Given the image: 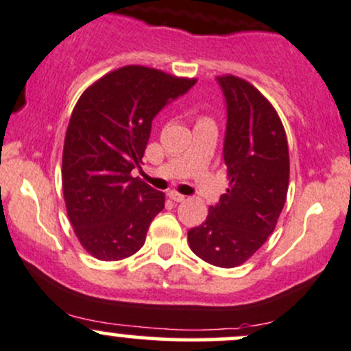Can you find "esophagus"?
<instances>
[{
	"label": "esophagus",
	"mask_w": 351,
	"mask_h": 351,
	"mask_svg": "<svg viewBox=\"0 0 351 351\" xmlns=\"http://www.w3.org/2000/svg\"><path fill=\"white\" fill-rule=\"evenodd\" d=\"M168 196L173 199V202H176V203H182V202H184V199H186V196L178 193V191H169Z\"/></svg>",
	"instance_id": "esophagus-1"
}]
</instances>
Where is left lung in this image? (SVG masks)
<instances>
[{
  "mask_svg": "<svg viewBox=\"0 0 351 351\" xmlns=\"http://www.w3.org/2000/svg\"><path fill=\"white\" fill-rule=\"evenodd\" d=\"M226 99L223 160L228 188L205 223L188 232L191 252L206 263L234 268L255 255L275 230L288 193L290 156L283 123L253 84L218 76Z\"/></svg>",
  "mask_w": 351,
  "mask_h": 351,
  "instance_id": "8db88e82",
  "label": "left lung"
}]
</instances>
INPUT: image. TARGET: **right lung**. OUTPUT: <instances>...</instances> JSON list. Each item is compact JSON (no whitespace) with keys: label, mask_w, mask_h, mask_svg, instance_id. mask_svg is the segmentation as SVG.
Returning <instances> with one entry per match:
<instances>
[{"label":"right lung","mask_w":351,"mask_h":351,"mask_svg":"<svg viewBox=\"0 0 351 351\" xmlns=\"http://www.w3.org/2000/svg\"><path fill=\"white\" fill-rule=\"evenodd\" d=\"M195 78L130 64L84 90L64 136L61 182L76 238L91 256L118 261L145 245L165 193L133 178L153 118L190 90Z\"/></svg>","instance_id":"add662e5"}]
</instances>
